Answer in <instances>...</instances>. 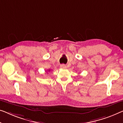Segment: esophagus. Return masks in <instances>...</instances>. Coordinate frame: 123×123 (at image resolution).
<instances>
[{"instance_id": "esophagus-1", "label": "esophagus", "mask_w": 123, "mask_h": 123, "mask_svg": "<svg viewBox=\"0 0 123 123\" xmlns=\"http://www.w3.org/2000/svg\"><path fill=\"white\" fill-rule=\"evenodd\" d=\"M60 67L61 68H63V69H65L66 68V66L65 65H64V64H62V65H60Z\"/></svg>"}]
</instances>
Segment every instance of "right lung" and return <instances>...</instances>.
Here are the masks:
<instances>
[{"instance_id":"obj_1","label":"right lung","mask_w":123,"mask_h":123,"mask_svg":"<svg viewBox=\"0 0 123 123\" xmlns=\"http://www.w3.org/2000/svg\"><path fill=\"white\" fill-rule=\"evenodd\" d=\"M49 71H50V70H49Z\"/></svg>"}]
</instances>
